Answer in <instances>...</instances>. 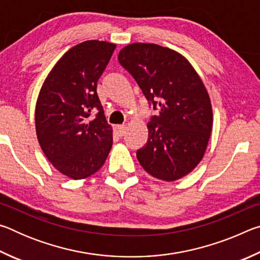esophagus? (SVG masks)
Returning <instances> with one entry per match:
<instances>
[{
	"mask_svg": "<svg viewBox=\"0 0 260 260\" xmlns=\"http://www.w3.org/2000/svg\"><path fill=\"white\" fill-rule=\"evenodd\" d=\"M117 129H118V133H119V135L122 136V135H124V134L126 133L127 127H126L125 125H119V126L117 127Z\"/></svg>",
	"mask_w": 260,
	"mask_h": 260,
	"instance_id": "obj_1",
	"label": "esophagus"
}]
</instances>
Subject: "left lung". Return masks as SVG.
Segmentation results:
<instances>
[{
	"label": "left lung",
	"mask_w": 260,
	"mask_h": 260,
	"mask_svg": "<svg viewBox=\"0 0 260 260\" xmlns=\"http://www.w3.org/2000/svg\"><path fill=\"white\" fill-rule=\"evenodd\" d=\"M118 60L157 111L148 122L146 146L136 151L140 164L164 181L184 177L202 160L212 131L204 83L182 55L155 43L126 46Z\"/></svg>",
	"instance_id": "8db88e82"
}]
</instances>
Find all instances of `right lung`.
<instances>
[{
	"mask_svg": "<svg viewBox=\"0 0 260 260\" xmlns=\"http://www.w3.org/2000/svg\"><path fill=\"white\" fill-rule=\"evenodd\" d=\"M116 45L89 40L61 56L41 87L35 108L39 143L56 170L79 180L103 166L112 147L98 81ZM94 112L93 121L87 118Z\"/></svg>",
	"mask_w": 260,
	"mask_h": 260,
	"instance_id": "1",
	"label": "right lung"
}]
</instances>
